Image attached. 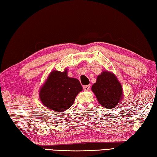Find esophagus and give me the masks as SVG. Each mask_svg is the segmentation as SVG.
<instances>
[{
  "label": "esophagus",
  "mask_w": 157,
  "mask_h": 157,
  "mask_svg": "<svg viewBox=\"0 0 157 157\" xmlns=\"http://www.w3.org/2000/svg\"><path fill=\"white\" fill-rule=\"evenodd\" d=\"M90 85H85V86H83V90H84L85 91L90 90Z\"/></svg>",
  "instance_id": "esophagus-1"
}]
</instances>
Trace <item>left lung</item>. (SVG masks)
<instances>
[{
	"instance_id": "8db88e82",
	"label": "left lung",
	"mask_w": 157,
	"mask_h": 157,
	"mask_svg": "<svg viewBox=\"0 0 157 157\" xmlns=\"http://www.w3.org/2000/svg\"><path fill=\"white\" fill-rule=\"evenodd\" d=\"M98 101L106 109H113L122 99L123 91L120 82L113 73L103 71L98 76L91 87Z\"/></svg>"
}]
</instances>
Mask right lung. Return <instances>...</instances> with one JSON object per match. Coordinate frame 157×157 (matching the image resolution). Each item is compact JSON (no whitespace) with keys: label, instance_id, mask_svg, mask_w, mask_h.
<instances>
[{"label":"right lung","instance_id":"obj_1","mask_svg":"<svg viewBox=\"0 0 157 157\" xmlns=\"http://www.w3.org/2000/svg\"><path fill=\"white\" fill-rule=\"evenodd\" d=\"M82 87L78 79L67 76L64 72L53 70L40 90V98L43 105L57 112H63L73 105Z\"/></svg>","mask_w":157,"mask_h":157}]
</instances>
